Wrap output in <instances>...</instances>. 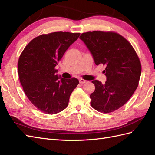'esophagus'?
<instances>
[{"instance_id":"obj_1","label":"esophagus","mask_w":155,"mask_h":155,"mask_svg":"<svg viewBox=\"0 0 155 155\" xmlns=\"http://www.w3.org/2000/svg\"><path fill=\"white\" fill-rule=\"evenodd\" d=\"M79 83H80V84H83V83H87V81L85 80V79H79Z\"/></svg>"}]
</instances>
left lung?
<instances>
[{
	"instance_id": "1",
	"label": "left lung",
	"mask_w": 155,
	"mask_h": 155,
	"mask_svg": "<svg viewBox=\"0 0 155 155\" xmlns=\"http://www.w3.org/2000/svg\"><path fill=\"white\" fill-rule=\"evenodd\" d=\"M96 65L105 66V83L93 80L95 91L90 97L96 110L109 113L125 104L137 88L141 76L140 59L129 42L114 32L94 31L79 37Z\"/></svg>"
}]
</instances>
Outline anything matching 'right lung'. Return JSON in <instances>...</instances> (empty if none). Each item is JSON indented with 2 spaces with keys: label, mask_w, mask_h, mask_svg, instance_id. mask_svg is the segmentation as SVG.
Returning <instances> with one entry per match:
<instances>
[{
  "label": "right lung",
  "mask_w": 155,
  "mask_h": 155,
  "mask_svg": "<svg viewBox=\"0 0 155 155\" xmlns=\"http://www.w3.org/2000/svg\"><path fill=\"white\" fill-rule=\"evenodd\" d=\"M79 35L57 31L39 35L28 44L18 59V76L25 94L45 114H54L66 109L79 84L76 78L58 76L55 67Z\"/></svg>",
  "instance_id": "obj_1"
}]
</instances>
